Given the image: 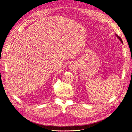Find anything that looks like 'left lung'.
<instances>
[{"mask_svg":"<svg viewBox=\"0 0 132 132\" xmlns=\"http://www.w3.org/2000/svg\"><path fill=\"white\" fill-rule=\"evenodd\" d=\"M117 36L118 37V38H119V40H120L121 42V43H123V42H122V39H121V38H120L119 36H117Z\"/></svg>","mask_w":132,"mask_h":132,"instance_id":"obj_1","label":"left lung"}]
</instances>
